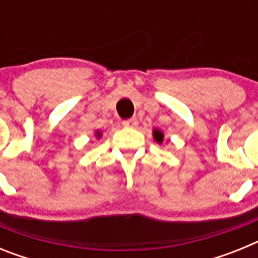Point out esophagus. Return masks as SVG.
Returning <instances> with one entry per match:
<instances>
[{"label": "esophagus", "mask_w": 258, "mask_h": 258, "mask_svg": "<svg viewBox=\"0 0 258 258\" xmlns=\"http://www.w3.org/2000/svg\"><path fill=\"white\" fill-rule=\"evenodd\" d=\"M137 124H138V121H137L136 117L126 118V120H124V121H122V125L126 127H134V126H137Z\"/></svg>", "instance_id": "34e87169"}]
</instances>
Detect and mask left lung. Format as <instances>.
I'll list each match as a JSON object with an SVG mask.
<instances>
[{
	"mask_svg": "<svg viewBox=\"0 0 258 258\" xmlns=\"http://www.w3.org/2000/svg\"><path fill=\"white\" fill-rule=\"evenodd\" d=\"M152 136H154V140L156 141L159 145H161L164 141V134L163 132L159 131V129H154V132H152Z\"/></svg>",
	"mask_w": 258,
	"mask_h": 258,
	"instance_id": "left-lung-1",
	"label": "left lung"
}]
</instances>
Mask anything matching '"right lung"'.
<instances>
[{"mask_svg": "<svg viewBox=\"0 0 258 258\" xmlns=\"http://www.w3.org/2000/svg\"><path fill=\"white\" fill-rule=\"evenodd\" d=\"M95 136H97V138H101L102 133H101V132H99V131H97V132H95Z\"/></svg>", "mask_w": 258, "mask_h": 258, "instance_id": "1", "label": "right lung"}]
</instances>
